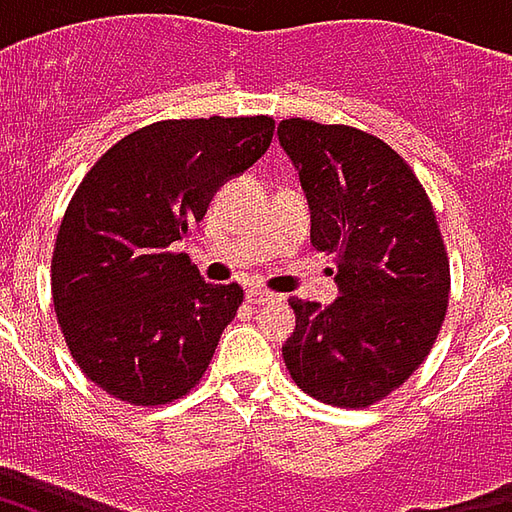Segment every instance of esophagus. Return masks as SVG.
<instances>
[{
	"instance_id": "34e87169",
	"label": "esophagus",
	"mask_w": 512,
	"mask_h": 512,
	"mask_svg": "<svg viewBox=\"0 0 512 512\" xmlns=\"http://www.w3.org/2000/svg\"><path fill=\"white\" fill-rule=\"evenodd\" d=\"M246 301L249 304H268V301H274V293H268L263 288H249L246 290Z\"/></svg>"
}]
</instances>
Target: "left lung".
<instances>
[{"label":"left lung","instance_id":"obj_1","mask_svg":"<svg viewBox=\"0 0 512 512\" xmlns=\"http://www.w3.org/2000/svg\"><path fill=\"white\" fill-rule=\"evenodd\" d=\"M279 145L299 172L315 249L334 257L340 296L290 299L296 329L282 345L290 378L329 406H373L436 343L450 263L436 213L403 158L351 126L290 117Z\"/></svg>","mask_w":512,"mask_h":512}]
</instances>
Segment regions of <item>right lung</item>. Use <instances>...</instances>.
<instances>
[{
  "mask_svg": "<svg viewBox=\"0 0 512 512\" xmlns=\"http://www.w3.org/2000/svg\"><path fill=\"white\" fill-rule=\"evenodd\" d=\"M274 120H161L95 161L57 233L51 296L76 365L134 406L178 400L211 365L244 290L211 285L175 244L271 145Z\"/></svg>",
  "mask_w": 512,
  "mask_h": 512,
  "instance_id": "add662e5",
  "label": "right lung"
}]
</instances>
